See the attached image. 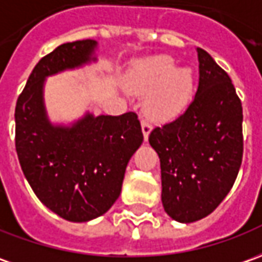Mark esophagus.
Masks as SVG:
<instances>
[{
    "label": "esophagus",
    "instance_id": "1",
    "mask_svg": "<svg viewBox=\"0 0 262 262\" xmlns=\"http://www.w3.org/2000/svg\"><path fill=\"white\" fill-rule=\"evenodd\" d=\"M141 127H142V134H144V140L147 141V140H148L149 133H151V129H152V125H151V122H149L148 120H142Z\"/></svg>",
    "mask_w": 262,
    "mask_h": 262
}]
</instances>
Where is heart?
I'll use <instances>...</instances> for the list:
<instances>
[{
	"label": "heart",
	"mask_w": 262,
	"mask_h": 262,
	"mask_svg": "<svg viewBox=\"0 0 262 262\" xmlns=\"http://www.w3.org/2000/svg\"><path fill=\"white\" fill-rule=\"evenodd\" d=\"M131 86L145 94L144 111L154 121L178 117L187 108L195 90V78L189 67H176L168 55H155L140 61L131 73Z\"/></svg>",
	"instance_id": "heart-1"
}]
</instances>
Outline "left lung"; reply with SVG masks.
Here are the masks:
<instances>
[{
    "label": "left lung",
    "instance_id": "8db88e82",
    "mask_svg": "<svg viewBox=\"0 0 262 262\" xmlns=\"http://www.w3.org/2000/svg\"><path fill=\"white\" fill-rule=\"evenodd\" d=\"M200 78L178 118L148 141L161 164L164 210L178 223L210 215L230 192L243 161V107L228 74L196 48Z\"/></svg>",
    "mask_w": 262,
    "mask_h": 262
}]
</instances>
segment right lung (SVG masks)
Returning <instances> with one entry per match:
<instances>
[{
	"label": "right lung",
	"instance_id": "1",
	"mask_svg": "<svg viewBox=\"0 0 262 262\" xmlns=\"http://www.w3.org/2000/svg\"><path fill=\"white\" fill-rule=\"evenodd\" d=\"M97 45L95 39L67 42L39 59L15 107V148L25 178L47 208L73 223L91 221L113 207L144 140L135 113H86L70 125L48 118L45 79L95 62Z\"/></svg>",
	"mask_w": 262,
	"mask_h": 262
}]
</instances>
